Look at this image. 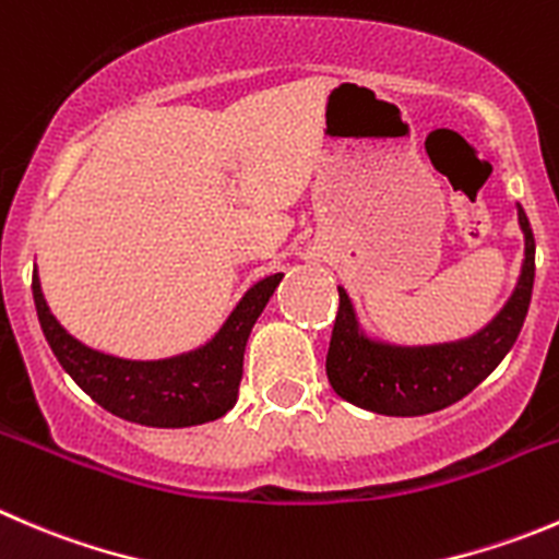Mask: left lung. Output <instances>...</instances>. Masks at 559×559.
<instances>
[{"mask_svg":"<svg viewBox=\"0 0 559 559\" xmlns=\"http://www.w3.org/2000/svg\"><path fill=\"white\" fill-rule=\"evenodd\" d=\"M519 224L524 231V267L516 292L489 328L459 344L424 349L371 344L357 328L349 297L338 289L341 302L328 349V379L335 393L362 409L401 417L429 415L473 393L516 344L533 297L535 237L522 207Z\"/></svg>","mask_w":559,"mask_h":559,"instance_id":"left-lung-1","label":"left lung"}]
</instances>
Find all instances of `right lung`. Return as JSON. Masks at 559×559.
<instances>
[{
  "label": "right lung",
  "instance_id": "right-lung-1",
  "mask_svg": "<svg viewBox=\"0 0 559 559\" xmlns=\"http://www.w3.org/2000/svg\"><path fill=\"white\" fill-rule=\"evenodd\" d=\"M278 284L281 273L259 281L207 346L150 362L103 355L75 341L48 311L37 273L32 275V295L48 346L90 399L130 424L186 429L215 420L235 406L248 335Z\"/></svg>",
  "mask_w": 559,
  "mask_h": 559
}]
</instances>
